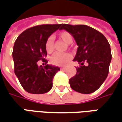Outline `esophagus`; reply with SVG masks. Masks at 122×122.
I'll return each instance as SVG.
<instances>
[{
  "label": "esophagus",
  "instance_id": "esophagus-1",
  "mask_svg": "<svg viewBox=\"0 0 122 122\" xmlns=\"http://www.w3.org/2000/svg\"><path fill=\"white\" fill-rule=\"evenodd\" d=\"M65 68H66V67L63 66V67H61V68H60V70H65Z\"/></svg>",
  "mask_w": 122,
  "mask_h": 122
}]
</instances>
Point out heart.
I'll list each match as a JSON object with an SVG mask.
<instances>
[{
  "label": "heart",
  "instance_id": "heart-1",
  "mask_svg": "<svg viewBox=\"0 0 122 122\" xmlns=\"http://www.w3.org/2000/svg\"><path fill=\"white\" fill-rule=\"evenodd\" d=\"M59 38L62 40L65 43L68 44H72L73 39L71 34L66 31H62L58 34ZM45 48L48 53H51L54 50V38L52 36L48 37L45 42ZM72 58L70 54H59L56 53L50 58V62L55 66H63Z\"/></svg>",
  "mask_w": 122,
  "mask_h": 122
}]
</instances>
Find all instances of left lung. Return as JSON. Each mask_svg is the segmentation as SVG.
Returning <instances> with one entry per match:
<instances>
[{"mask_svg": "<svg viewBox=\"0 0 122 122\" xmlns=\"http://www.w3.org/2000/svg\"><path fill=\"white\" fill-rule=\"evenodd\" d=\"M63 29L74 37L78 46L74 61L81 65L69 80L70 85L79 93H93L108 75L112 60L110 45L102 33L86 25L64 24L60 30ZM84 61L88 62V66L83 65Z\"/></svg>", "mask_w": 122, "mask_h": 122, "instance_id": "left-lung-1", "label": "left lung"}]
</instances>
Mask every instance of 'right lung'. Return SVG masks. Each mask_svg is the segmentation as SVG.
<instances>
[{"mask_svg": "<svg viewBox=\"0 0 122 122\" xmlns=\"http://www.w3.org/2000/svg\"><path fill=\"white\" fill-rule=\"evenodd\" d=\"M62 24H43L30 28L21 33L15 41L12 58L15 73L21 86L26 91L34 94H41L50 91L52 80L60 68L48 65L38 66L37 62L47 56L45 42Z\"/></svg>", "mask_w": 122, "mask_h": 122, "instance_id": "obj_1", "label": "right lung"}]
</instances>
